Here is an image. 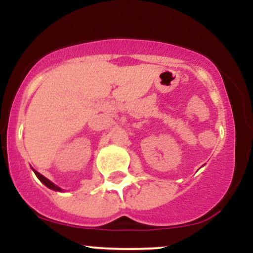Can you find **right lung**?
<instances>
[{"instance_id": "obj_1", "label": "right lung", "mask_w": 253, "mask_h": 253, "mask_svg": "<svg viewBox=\"0 0 253 253\" xmlns=\"http://www.w3.org/2000/svg\"><path fill=\"white\" fill-rule=\"evenodd\" d=\"M34 171V173H36V176L38 177V178L40 179V181H42L43 184L46 185V187L47 188H50V189H52V190H56V191H62V189H60L59 187H57L56 184H53V183H52L50 179H47L46 178V177H43L42 175H40L39 172H38V171H36V170H33Z\"/></svg>"}]
</instances>
